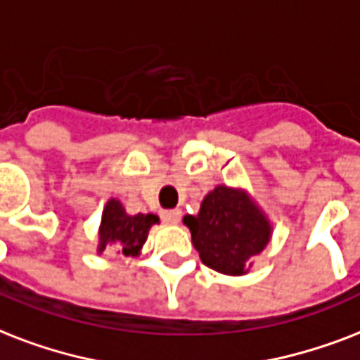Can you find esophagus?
<instances>
[{"instance_id":"obj_1","label":"esophagus","mask_w":360,"mask_h":360,"mask_svg":"<svg viewBox=\"0 0 360 360\" xmlns=\"http://www.w3.org/2000/svg\"><path fill=\"white\" fill-rule=\"evenodd\" d=\"M160 216H161V219L165 221V224L174 225V224H178V221H180V216H182V212L176 210V208H174V210H161Z\"/></svg>"}]
</instances>
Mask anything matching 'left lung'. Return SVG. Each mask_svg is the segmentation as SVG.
<instances>
[{
    "mask_svg": "<svg viewBox=\"0 0 360 360\" xmlns=\"http://www.w3.org/2000/svg\"><path fill=\"white\" fill-rule=\"evenodd\" d=\"M200 261L216 272L242 276L248 261L269 244L272 227L257 202L242 189L218 186L200 202L197 216H186Z\"/></svg>",
    "mask_w": 360,
    "mask_h": 360,
    "instance_id": "obj_1",
    "label": "left lung"
}]
</instances>
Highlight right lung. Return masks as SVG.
Instances as JSON below:
<instances>
[{"instance_id": "add662e5", "label": "right lung", "mask_w": 360, "mask_h": 360, "mask_svg": "<svg viewBox=\"0 0 360 360\" xmlns=\"http://www.w3.org/2000/svg\"><path fill=\"white\" fill-rule=\"evenodd\" d=\"M160 218L154 214H135L129 216L118 199H110L103 208L99 225V246L97 253H103L108 246L124 257H135L148 238V231Z\"/></svg>"}]
</instances>
